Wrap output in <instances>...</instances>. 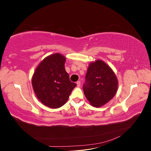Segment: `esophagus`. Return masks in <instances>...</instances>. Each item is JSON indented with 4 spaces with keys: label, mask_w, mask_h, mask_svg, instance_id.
<instances>
[{
    "label": "esophagus",
    "mask_w": 151,
    "mask_h": 151,
    "mask_svg": "<svg viewBox=\"0 0 151 151\" xmlns=\"http://www.w3.org/2000/svg\"><path fill=\"white\" fill-rule=\"evenodd\" d=\"M76 84H77V86L78 87H79L80 86V85H81V82L79 81H77V83H76Z\"/></svg>",
    "instance_id": "esophagus-1"
}]
</instances>
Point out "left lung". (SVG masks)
<instances>
[{
	"label": "left lung",
	"instance_id": "left-lung-1",
	"mask_svg": "<svg viewBox=\"0 0 151 151\" xmlns=\"http://www.w3.org/2000/svg\"><path fill=\"white\" fill-rule=\"evenodd\" d=\"M85 79L84 93L93 106H103L116 93L118 84L116 76L111 68L102 60H97L90 63Z\"/></svg>",
	"mask_w": 151,
	"mask_h": 151
}]
</instances>
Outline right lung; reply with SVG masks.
<instances>
[{"instance_id": "add662e5", "label": "right lung", "mask_w": 151, "mask_h": 151, "mask_svg": "<svg viewBox=\"0 0 151 151\" xmlns=\"http://www.w3.org/2000/svg\"><path fill=\"white\" fill-rule=\"evenodd\" d=\"M66 58L55 53L40 62L32 77V86L38 99L51 108L62 106L77 86L72 83L65 71Z\"/></svg>"}]
</instances>
